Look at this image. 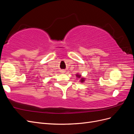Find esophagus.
<instances>
[{"mask_svg":"<svg viewBox=\"0 0 134 134\" xmlns=\"http://www.w3.org/2000/svg\"><path fill=\"white\" fill-rule=\"evenodd\" d=\"M65 71L64 70H61V72H62V73H64Z\"/></svg>","mask_w":134,"mask_h":134,"instance_id":"esophagus-1","label":"esophagus"}]
</instances>
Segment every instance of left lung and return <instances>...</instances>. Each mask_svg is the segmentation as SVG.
I'll return each mask as SVG.
<instances>
[{
    "mask_svg": "<svg viewBox=\"0 0 134 134\" xmlns=\"http://www.w3.org/2000/svg\"><path fill=\"white\" fill-rule=\"evenodd\" d=\"M76 76L77 77V78H79L80 79V82L81 83H83L84 81H85V78H83V77H81V75L79 74H76Z\"/></svg>",
    "mask_w": 134,
    "mask_h": 134,
    "instance_id": "8db88e82",
    "label": "left lung"
}]
</instances>
